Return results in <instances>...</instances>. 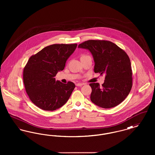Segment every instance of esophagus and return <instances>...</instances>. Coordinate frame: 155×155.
I'll list each match as a JSON object with an SVG mask.
<instances>
[{
	"instance_id": "obj_1",
	"label": "esophagus",
	"mask_w": 155,
	"mask_h": 155,
	"mask_svg": "<svg viewBox=\"0 0 155 155\" xmlns=\"http://www.w3.org/2000/svg\"><path fill=\"white\" fill-rule=\"evenodd\" d=\"M84 84H83V83H77V84H76L75 85H76V86H77V87H81V86H82Z\"/></svg>"
}]
</instances>
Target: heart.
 I'll return each mask as SVG.
<instances>
[{
  "mask_svg": "<svg viewBox=\"0 0 155 155\" xmlns=\"http://www.w3.org/2000/svg\"><path fill=\"white\" fill-rule=\"evenodd\" d=\"M85 56H87V55H86V54H82V56H81V58H84V57H85Z\"/></svg>",
  "mask_w": 155,
  "mask_h": 155,
  "instance_id": "b5f03b06",
  "label": "heart"
}]
</instances>
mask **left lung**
Returning a JSON list of instances; mask_svg holds the SVG:
<instances>
[{"label":"left lung","mask_w":155,"mask_h":155,"mask_svg":"<svg viewBox=\"0 0 155 155\" xmlns=\"http://www.w3.org/2000/svg\"><path fill=\"white\" fill-rule=\"evenodd\" d=\"M78 48L88 49L94 59V71L105 74L104 82L91 83V101L97 106L109 109L121 103L133 86L131 61L124 50L105 40H88Z\"/></svg>","instance_id":"left-lung-1"}]
</instances>
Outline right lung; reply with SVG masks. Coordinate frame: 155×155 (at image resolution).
<instances>
[{"label": "right lung", "mask_w": 155, "mask_h": 155, "mask_svg": "<svg viewBox=\"0 0 155 155\" xmlns=\"http://www.w3.org/2000/svg\"><path fill=\"white\" fill-rule=\"evenodd\" d=\"M77 44H53L31 56L24 68L23 82L31 102L39 108L53 111L66 103L75 87L73 82L55 80L74 52Z\"/></svg>", "instance_id": "1"}]
</instances>
